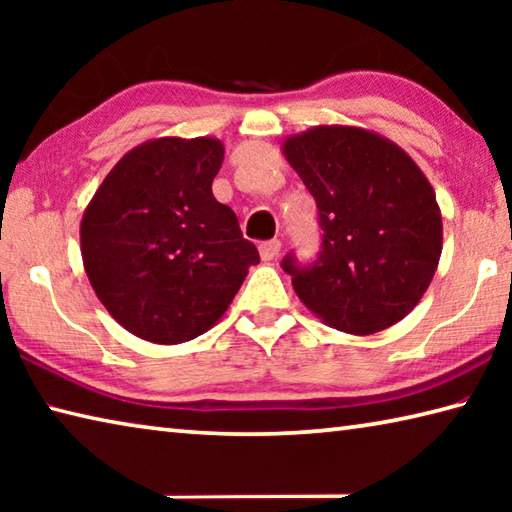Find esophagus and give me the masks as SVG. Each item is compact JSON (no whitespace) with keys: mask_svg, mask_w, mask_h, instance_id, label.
<instances>
[{"mask_svg":"<svg viewBox=\"0 0 512 512\" xmlns=\"http://www.w3.org/2000/svg\"><path fill=\"white\" fill-rule=\"evenodd\" d=\"M282 248V241L280 239H271V241H264L262 246H259V255H262L264 262H271L273 257H277Z\"/></svg>","mask_w":512,"mask_h":512,"instance_id":"esophagus-1","label":"esophagus"}]
</instances>
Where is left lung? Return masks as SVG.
<instances>
[{
  "instance_id": "1",
  "label": "left lung",
  "mask_w": 512,
  "mask_h": 512,
  "mask_svg": "<svg viewBox=\"0 0 512 512\" xmlns=\"http://www.w3.org/2000/svg\"><path fill=\"white\" fill-rule=\"evenodd\" d=\"M282 153L316 198L323 253L282 268L311 314L345 334L400 323L429 289L443 253L433 187L402 146L375 131L320 124L282 142Z\"/></svg>"
}]
</instances>
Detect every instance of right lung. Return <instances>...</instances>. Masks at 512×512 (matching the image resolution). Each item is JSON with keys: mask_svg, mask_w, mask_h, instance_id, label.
Returning a JSON list of instances; mask_svg holds the SVG:
<instances>
[{"mask_svg": "<svg viewBox=\"0 0 512 512\" xmlns=\"http://www.w3.org/2000/svg\"><path fill=\"white\" fill-rule=\"evenodd\" d=\"M216 137H155L103 178L81 219V255L108 314L144 341L176 345L219 323L257 248L212 194Z\"/></svg>", "mask_w": 512, "mask_h": 512, "instance_id": "obj_1", "label": "right lung"}]
</instances>
